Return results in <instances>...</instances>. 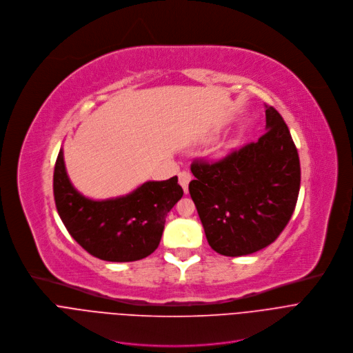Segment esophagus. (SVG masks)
<instances>
[{"instance_id":"1","label":"esophagus","mask_w":353,"mask_h":353,"mask_svg":"<svg viewBox=\"0 0 353 353\" xmlns=\"http://www.w3.org/2000/svg\"><path fill=\"white\" fill-rule=\"evenodd\" d=\"M178 176H179V185L182 186L183 192L186 193V192H188L189 182H190V179H192V175H190L188 171H182V172H179Z\"/></svg>"}]
</instances>
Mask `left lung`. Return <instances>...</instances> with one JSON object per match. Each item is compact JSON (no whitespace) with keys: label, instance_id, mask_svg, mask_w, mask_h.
<instances>
[{"label":"left lung","instance_id":"8db88e82","mask_svg":"<svg viewBox=\"0 0 353 353\" xmlns=\"http://www.w3.org/2000/svg\"><path fill=\"white\" fill-rule=\"evenodd\" d=\"M265 132L225 157L194 160L189 183L211 249L245 256L272 243L290 223L301 188V163L287 123L265 105Z\"/></svg>","mask_w":353,"mask_h":353}]
</instances>
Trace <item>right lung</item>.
<instances>
[{"label": "right lung", "mask_w": 353, "mask_h": 353, "mask_svg": "<svg viewBox=\"0 0 353 353\" xmlns=\"http://www.w3.org/2000/svg\"><path fill=\"white\" fill-rule=\"evenodd\" d=\"M182 194L178 176H172L145 182L122 197L90 200L70 183L62 150L55 161L54 200L65 228L88 253L105 261H136L152 254L167 214Z\"/></svg>", "instance_id": "add662e5"}]
</instances>
